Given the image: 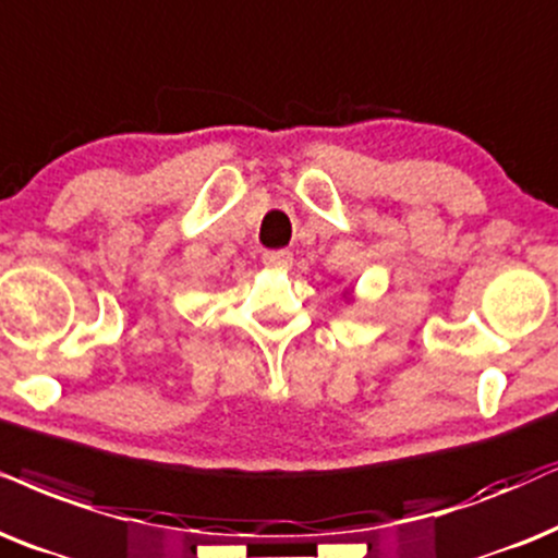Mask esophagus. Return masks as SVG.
Instances as JSON below:
<instances>
[{"label": "esophagus", "instance_id": "34e87169", "mask_svg": "<svg viewBox=\"0 0 558 558\" xmlns=\"http://www.w3.org/2000/svg\"><path fill=\"white\" fill-rule=\"evenodd\" d=\"M263 263L265 267H270V270H286V267H291L293 255L286 250H270L263 255Z\"/></svg>", "mask_w": 558, "mask_h": 558}]
</instances>
